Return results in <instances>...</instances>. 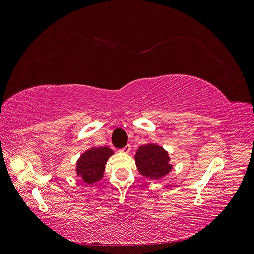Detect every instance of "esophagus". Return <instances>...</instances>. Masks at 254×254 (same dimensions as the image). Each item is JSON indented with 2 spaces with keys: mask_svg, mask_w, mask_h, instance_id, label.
<instances>
[{
  "mask_svg": "<svg viewBox=\"0 0 254 254\" xmlns=\"http://www.w3.org/2000/svg\"><path fill=\"white\" fill-rule=\"evenodd\" d=\"M130 150H131V146H130L129 144L128 145H126L124 148H122L120 151L122 152V153H129L130 152Z\"/></svg>",
  "mask_w": 254,
  "mask_h": 254,
  "instance_id": "obj_1",
  "label": "esophagus"
}]
</instances>
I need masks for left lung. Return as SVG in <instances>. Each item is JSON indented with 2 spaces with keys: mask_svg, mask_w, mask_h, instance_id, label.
Returning <instances> with one entry per match:
<instances>
[{
  "mask_svg": "<svg viewBox=\"0 0 254 254\" xmlns=\"http://www.w3.org/2000/svg\"><path fill=\"white\" fill-rule=\"evenodd\" d=\"M134 160L140 174L155 180L163 178L173 168L168 152L162 146L155 143L140 146L135 152Z\"/></svg>",
  "mask_w": 254,
  "mask_h": 254,
  "instance_id": "8db88e82",
  "label": "left lung"
}]
</instances>
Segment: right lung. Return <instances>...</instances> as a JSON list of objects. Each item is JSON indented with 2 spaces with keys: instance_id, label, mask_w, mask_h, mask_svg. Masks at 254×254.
<instances>
[{
  "instance_id": "obj_1",
  "label": "right lung",
  "mask_w": 254,
  "mask_h": 254,
  "mask_svg": "<svg viewBox=\"0 0 254 254\" xmlns=\"http://www.w3.org/2000/svg\"><path fill=\"white\" fill-rule=\"evenodd\" d=\"M113 153V150L107 146L89 148L77 160L76 174L88 184L101 180L104 177L107 161Z\"/></svg>"
}]
</instances>
